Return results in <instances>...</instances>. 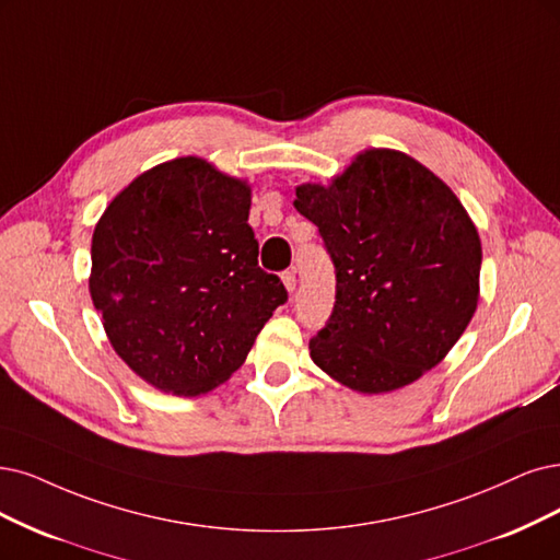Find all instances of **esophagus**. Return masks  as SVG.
<instances>
[{
  "mask_svg": "<svg viewBox=\"0 0 560 560\" xmlns=\"http://www.w3.org/2000/svg\"><path fill=\"white\" fill-rule=\"evenodd\" d=\"M281 281H283V285L288 288V293H293V291H295V285H298L295 269H285V272L281 275Z\"/></svg>",
  "mask_w": 560,
  "mask_h": 560,
  "instance_id": "esophagus-1",
  "label": "esophagus"
}]
</instances>
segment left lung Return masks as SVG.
Listing matches in <instances>:
<instances>
[{"instance_id":"left-lung-1","label":"left lung","mask_w":560,"mask_h":560,"mask_svg":"<svg viewBox=\"0 0 560 560\" xmlns=\"http://www.w3.org/2000/svg\"><path fill=\"white\" fill-rule=\"evenodd\" d=\"M293 205L318 225L337 275L312 360L364 395L436 366L480 298V235L450 186L404 152L366 150L329 186L300 184Z\"/></svg>"}]
</instances>
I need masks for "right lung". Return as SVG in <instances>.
Segmentation results:
<instances>
[{
	"label": "right lung",
	"instance_id": "right-lung-1",
	"mask_svg": "<svg viewBox=\"0 0 560 560\" xmlns=\"http://www.w3.org/2000/svg\"><path fill=\"white\" fill-rule=\"evenodd\" d=\"M248 207L246 182L182 156L136 177L98 219L92 302L142 381L179 397L214 389L288 300L258 267Z\"/></svg>",
	"mask_w": 560,
	"mask_h": 560
}]
</instances>
